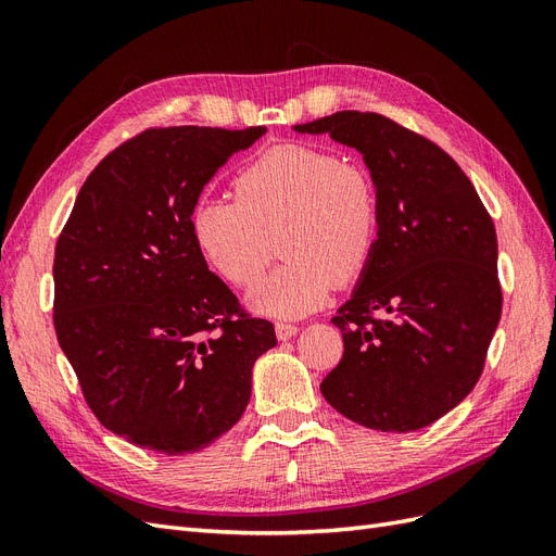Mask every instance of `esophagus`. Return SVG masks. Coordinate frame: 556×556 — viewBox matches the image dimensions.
Here are the masks:
<instances>
[{"mask_svg":"<svg viewBox=\"0 0 556 556\" xmlns=\"http://www.w3.org/2000/svg\"><path fill=\"white\" fill-rule=\"evenodd\" d=\"M296 331H299V327L292 323H276V336L280 341L292 339V336H296Z\"/></svg>","mask_w":556,"mask_h":556,"instance_id":"34e87169","label":"esophagus"}]
</instances>
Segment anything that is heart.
I'll use <instances>...</instances> for the list:
<instances>
[{
	"label": "heart",
	"mask_w": 556,
	"mask_h": 556,
	"mask_svg": "<svg viewBox=\"0 0 556 556\" xmlns=\"http://www.w3.org/2000/svg\"><path fill=\"white\" fill-rule=\"evenodd\" d=\"M382 225L376 178L366 166L308 143H282L252 157L233 178V197L199 199L192 239L217 276L245 288L274 257L288 260L248 292L271 317L317 311L339 285L371 266Z\"/></svg>",
	"instance_id": "heart-1"
}]
</instances>
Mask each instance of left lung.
Returning <instances> with one entry per match:
<instances>
[{"mask_svg":"<svg viewBox=\"0 0 556 556\" xmlns=\"http://www.w3.org/2000/svg\"><path fill=\"white\" fill-rule=\"evenodd\" d=\"M357 148L376 178L380 239L331 323L343 357L319 390L352 422L415 431L464 401L501 319L496 229L441 146L371 111L296 125Z\"/></svg>","mask_w":556,"mask_h":556,"instance_id":"1","label":"left lung"}]
</instances>
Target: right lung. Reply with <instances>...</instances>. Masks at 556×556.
Returning a JSON list of instances; mask_svg holds the SVG:
<instances>
[{
  "mask_svg": "<svg viewBox=\"0 0 556 556\" xmlns=\"http://www.w3.org/2000/svg\"><path fill=\"white\" fill-rule=\"evenodd\" d=\"M266 127H150L83 182L53 262V323L90 410L164 454L208 447L239 422L252 364L276 345L208 271L190 229L204 185Z\"/></svg>",
  "mask_w": 556,
  "mask_h": 556,
  "instance_id": "obj_1",
  "label": "right lung"
}]
</instances>
